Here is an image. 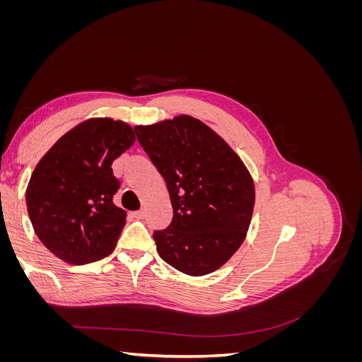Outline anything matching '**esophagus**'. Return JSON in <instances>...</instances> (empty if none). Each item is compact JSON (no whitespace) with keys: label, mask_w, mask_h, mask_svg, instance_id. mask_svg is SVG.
<instances>
[{"label":"esophagus","mask_w":362,"mask_h":362,"mask_svg":"<svg viewBox=\"0 0 362 362\" xmlns=\"http://www.w3.org/2000/svg\"><path fill=\"white\" fill-rule=\"evenodd\" d=\"M131 216H133L134 218H144V217H145V211H144V210L133 211V213H131Z\"/></svg>","instance_id":"esophagus-1"}]
</instances>
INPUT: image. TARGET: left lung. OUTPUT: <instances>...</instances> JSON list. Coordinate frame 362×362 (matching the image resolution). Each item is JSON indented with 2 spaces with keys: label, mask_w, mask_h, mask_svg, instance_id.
I'll return each mask as SVG.
<instances>
[{
  "label": "left lung",
  "mask_w": 362,
  "mask_h": 362,
  "mask_svg": "<svg viewBox=\"0 0 362 362\" xmlns=\"http://www.w3.org/2000/svg\"><path fill=\"white\" fill-rule=\"evenodd\" d=\"M134 131L166 181L173 208L170 225L154 231L158 255L192 276L222 267L242 246L254 213L255 185L245 163L187 115Z\"/></svg>",
  "instance_id": "8db88e82"
}]
</instances>
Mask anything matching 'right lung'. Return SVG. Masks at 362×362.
Returning a JSON list of instances; mask_svg holds the SVG:
<instances>
[{"instance_id":"1","label":"right lung","mask_w":362,"mask_h":362,"mask_svg":"<svg viewBox=\"0 0 362 362\" xmlns=\"http://www.w3.org/2000/svg\"><path fill=\"white\" fill-rule=\"evenodd\" d=\"M136 141L122 120H84L60 137L33 172L27 210L40 242L69 264L110 255L127 213L113 204L119 180L112 164Z\"/></svg>"}]
</instances>
